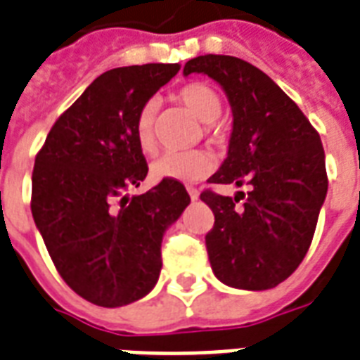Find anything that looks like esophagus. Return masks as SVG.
<instances>
[{
	"label": "esophagus",
	"instance_id": "34e87169",
	"mask_svg": "<svg viewBox=\"0 0 360 360\" xmlns=\"http://www.w3.org/2000/svg\"><path fill=\"white\" fill-rule=\"evenodd\" d=\"M188 193H189V197H191V200H197V199H199V189L188 188Z\"/></svg>",
	"mask_w": 360,
	"mask_h": 360
}]
</instances>
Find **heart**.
I'll use <instances>...</instances> for the list:
<instances>
[{
  "mask_svg": "<svg viewBox=\"0 0 360 360\" xmlns=\"http://www.w3.org/2000/svg\"><path fill=\"white\" fill-rule=\"evenodd\" d=\"M176 99L193 114L195 118L202 122L206 133H214V122L221 114V99L218 91L208 84L184 86L178 91ZM155 112L158 105L155 101H148L139 110L135 122L136 142L142 152H152L155 148ZM216 169L214 155L202 150L197 152H165L160 158H155L150 165V172L154 180H176V182L191 184L199 182Z\"/></svg>",
  "mask_w": 360,
  "mask_h": 360,
  "instance_id": "heart-1",
  "label": "heart"
}]
</instances>
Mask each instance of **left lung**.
Wrapping results in <instances>:
<instances>
[{
    "label": "left lung",
    "instance_id": "1",
    "mask_svg": "<svg viewBox=\"0 0 360 360\" xmlns=\"http://www.w3.org/2000/svg\"><path fill=\"white\" fill-rule=\"evenodd\" d=\"M208 75L233 110L227 158L210 184L250 186L235 199L206 189L214 212L206 235L212 270L221 283L246 291L272 289L302 263L327 197L321 139L287 94L252 63L235 56L189 60L184 75ZM245 199L242 207L236 202Z\"/></svg>",
    "mask_w": 360,
    "mask_h": 360
}]
</instances>
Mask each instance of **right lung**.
Returning a JSON list of instances; mask_svg holds the SVG:
<instances>
[{
	"label": "right lung",
	"instance_id": "obj_1",
	"mask_svg": "<svg viewBox=\"0 0 360 360\" xmlns=\"http://www.w3.org/2000/svg\"><path fill=\"white\" fill-rule=\"evenodd\" d=\"M178 63L110 69L52 125L35 158L32 214L56 269L88 302L118 308L146 297L161 272V242L189 195L161 180L142 195L148 165L135 122Z\"/></svg>",
	"mask_w": 360,
	"mask_h": 360
}]
</instances>
